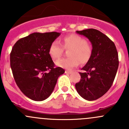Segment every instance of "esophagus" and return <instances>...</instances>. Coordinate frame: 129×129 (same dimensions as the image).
<instances>
[{"instance_id":"34e87169","label":"esophagus","mask_w":129,"mask_h":129,"mask_svg":"<svg viewBox=\"0 0 129 129\" xmlns=\"http://www.w3.org/2000/svg\"><path fill=\"white\" fill-rule=\"evenodd\" d=\"M65 72H66V74H71V73H72V71H65Z\"/></svg>"}]
</instances>
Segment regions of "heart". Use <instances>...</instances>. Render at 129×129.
I'll use <instances>...</instances> for the list:
<instances>
[{
	"label": "heart",
	"instance_id": "b5f03b06",
	"mask_svg": "<svg viewBox=\"0 0 129 129\" xmlns=\"http://www.w3.org/2000/svg\"><path fill=\"white\" fill-rule=\"evenodd\" d=\"M63 49L69 50L66 58H62L55 62L57 66L71 69L77 67L80 63L85 64L90 59L93 47L84 38L77 34H71L63 37L60 44L54 41L50 45L49 54L53 60L58 59L63 54Z\"/></svg>",
	"mask_w": 129,
	"mask_h": 129
}]
</instances>
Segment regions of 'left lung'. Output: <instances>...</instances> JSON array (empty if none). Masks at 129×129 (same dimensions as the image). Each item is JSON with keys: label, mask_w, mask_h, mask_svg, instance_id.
I'll use <instances>...</instances> for the list:
<instances>
[{"label": "left lung", "mask_w": 129, "mask_h": 129, "mask_svg": "<svg viewBox=\"0 0 129 129\" xmlns=\"http://www.w3.org/2000/svg\"><path fill=\"white\" fill-rule=\"evenodd\" d=\"M89 39L93 47L90 59L79 72L81 79L75 84L79 94L87 101L98 99L110 89L119 67V57L114 43L94 28L76 31Z\"/></svg>", "instance_id": "left-lung-1"}]
</instances>
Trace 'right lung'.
I'll return each instance as SVG.
<instances>
[{
  "label": "right lung",
  "instance_id": "1",
  "mask_svg": "<svg viewBox=\"0 0 129 129\" xmlns=\"http://www.w3.org/2000/svg\"><path fill=\"white\" fill-rule=\"evenodd\" d=\"M60 33L35 32L16 42L10 54V67L17 85L27 97L42 101L50 95L64 69L55 64L49 48Z\"/></svg>",
  "mask_w": 129,
  "mask_h": 129
}]
</instances>
